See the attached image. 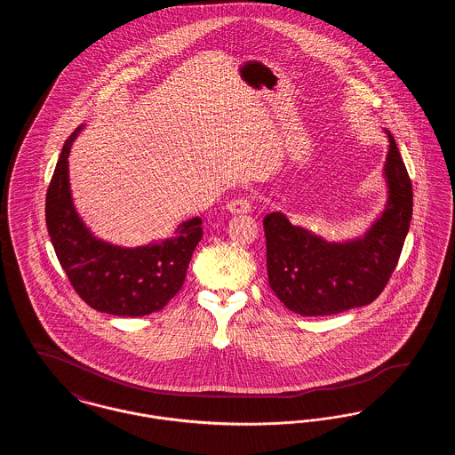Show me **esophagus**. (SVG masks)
<instances>
[{"mask_svg":"<svg viewBox=\"0 0 455 455\" xmlns=\"http://www.w3.org/2000/svg\"><path fill=\"white\" fill-rule=\"evenodd\" d=\"M227 210L234 215H247L252 212V201L249 197H237L227 204Z\"/></svg>","mask_w":455,"mask_h":455,"instance_id":"34e87169","label":"esophagus"}]
</instances>
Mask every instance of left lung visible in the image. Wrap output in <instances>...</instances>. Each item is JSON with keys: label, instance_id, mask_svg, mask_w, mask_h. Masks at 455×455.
Here are the masks:
<instances>
[{"label": "left lung", "instance_id": "8db88e82", "mask_svg": "<svg viewBox=\"0 0 455 455\" xmlns=\"http://www.w3.org/2000/svg\"><path fill=\"white\" fill-rule=\"evenodd\" d=\"M389 136L387 206L365 237L329 243L291 225L283 213L264 217L269 286L300 315H332L373 302L397 266L412 217L411 179Z\"/></svg>", "mask_w": 455, "mask_h": 455}]
</instances>
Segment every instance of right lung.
I'll return each mask as SVG.
<instances>
[{
	"label": "right lung",
	"mask_w": 455,
	"mask_h": 455,
	"mask_svg": "<svg viewBox=\"0 0 455 455\" xmlns=\"http://www.w3.org/2000/svg\"><path fill=\"white\" fill-rule=\"evenodd\" d=\"M82 126L69 134L45 195V225L56 256L78 297L92 308L119 317H143L162 310L182 288L201 218L177 227L175 237L143 247H119L95 238L75 212L68 155Z\"/></svg>",
	"instance_id": "add662e5"
}]
</instances>
